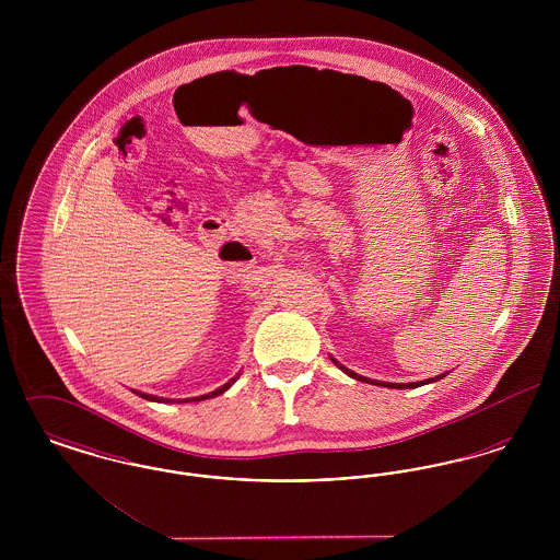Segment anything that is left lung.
Returning a JSON list of instances; mask_svg holds the SVG:
<instances>
[{"mask_svg": "<svg viewBox=\"0 0 560 560\" xmlns=\"http://www.w3.org/2000/svg\"><path fill=\"white\" fill-rule=\"evenodd\" d=\"M334 363H336V368H340L342 372L350 375V377H354V380H359V382H368V384H375V386H384V388H418V386H422V384H432V382H439V380H443L447 372L441 373V375H436V377H430V380H422V382H409V384H393V382H380V380H370V377H365V375H359V373L352 372V370H348L345 368L340 361H336L334 357H329Z\"/></svg>", "mask_w": 560, "mask_h": 560, "instance_id": "8db88e82", "label": "left lung"}]
</instances>
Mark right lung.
Segmentation results:
<instances>
[{
  "label": "right lung",
  "instance_id": "obj_1",
  "mask_svg": "<svg viewBox=\"0 0 560 560\" xmlns=\"http://www.w3.org/2000/svg\"><path fill=\"white\" fill-rule=\"evenodd\" d=\"M241 373H237L235 377H231L224 386H220V388H215L212 393H208V395H201V397H190V399H163V397H155V395H147V393H140V390H132L136 393L138 397H142V399L153 400V402H197V400H206L213 399V397H218V395H222V393H226L235 382H237V377H240Z\"/></svg>",
  "mask_w": 560,
  "mask_h": 560
}]
</instances>
